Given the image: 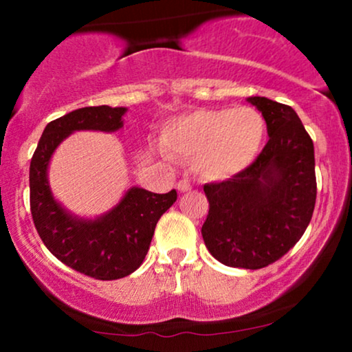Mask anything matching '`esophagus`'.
Masks as SVG:
<instances>
[{"mask_svg":"<svg viewBox=\"0 0 352 352\" xmlns=\"http://www.w3.org/2000/svg\"><path fill=\"white\" fill-rule=\"evenodd\" d=\"M177 188L180 190V192H187V190L192 188V184L187 179H182L179 184H177Z\"/></svg>","mask_w":352,"mask_h":352,"instance_id":"esophagus-1","label":"esophagus"}]
</instances>
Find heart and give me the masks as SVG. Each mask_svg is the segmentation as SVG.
Here are the masks:
<instances>
[{
  "instance_id": "b5f03b06",
  "label": "heart",
  "mask_w": 352,
  "mask_h": 352,
  "mask_svg": "<svg viewBox=\"0 0 352 352\" xmlns=\"http://www.w3.org/2000/svg\"><path fill=\"white\" fill-rule=\"evenodd\" d=\"M265 137L266 122L254 107L199 109L165 127L164 145L204 179L227 180L256 159Z\"/></svg>"
}]
</instances>
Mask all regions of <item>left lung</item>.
Returning <instances> with one entry per match:
<instances>
[{"instance_id":"1","label":"left lung","mask_w":352,"mask_h":352,"mask_svg":"<svg viewBox=\"0 0 352 352\" xmlns=\"http://www.w3.org/2000/svg\"><path fill=\"white\" fill-rule=\"evenodd\" d=\"M265 117L268 142L232 179L205 184V246L220 263L258 270L285 256L308 228L316 204L314 145L286 104L250 98Z\"/></svg>"}]
</instances>
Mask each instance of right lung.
<instances>
[{
	"instance_id": "1",
	"label": "right lung",
	"mask_w": 352,
	"mask_h": 352,
	"mask_svg": "<svg viewBox=\"0 0 352 352\" xmlns=\"http://www.w3.org/2000/svg\"><path fill=\"white\" fill-rule=\"evenodd\" d=\"M125 107H82L51 120L30 165V207L46 248L76 272L96 280H119L142 265L159 218L177 200V192L152 193L131 188L111 213L78 220L56 204L47 185V164L63 139L74 131L114 132L122 127Z\"/></svg>"
}]
</instances>
